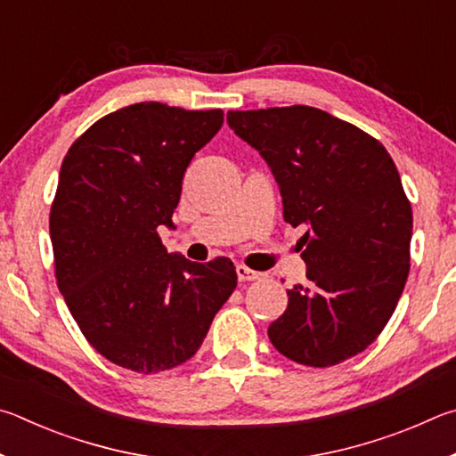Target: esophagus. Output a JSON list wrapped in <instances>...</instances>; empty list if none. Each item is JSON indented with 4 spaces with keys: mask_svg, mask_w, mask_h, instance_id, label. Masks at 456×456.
Listing matches in <instances>:
<instances>
[{
    "mask_svg": "<svg viewBox=\"0 0 456 456\" xmlns=\"http://www.w3.org/2000/svg\"><path fill=\"white\" fill-rule=\"evenodd\" d=\"M236 274H238V281H240V282L260 281V278L265 276L262 273H256V270H252V268L244 266V265H238V266H236Z\"/></svg>",
    "mask_w": 456,
    "mask_h": 456,
    "instance_id": "esophagus-1",
    "label": "esophagus"
}]
</instances>
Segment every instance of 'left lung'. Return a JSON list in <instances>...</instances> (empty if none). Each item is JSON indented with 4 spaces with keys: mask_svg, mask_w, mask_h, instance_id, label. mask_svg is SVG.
I'll list each match as a JSON object with an SVG mask.
<instances>
[{
    "mask_svg": "<svg viewBox=\"0 0 456 456\" xmlns=\"http://www.w3.org/2000/svg\"><path fill=\"white\" fill-rule=\"evenodd\" d=\"M228 126L260 151L300 238L306 286L270 324L278 353L334 366L372 345L393 316L411 268L412 210L379 140L310 106L228 111Z\"/></svg>",
    "mask_w": 456,
    "mask_h": 456,
    "instance_id": "obj_1",
    "label": "left lung"
}]
</instances>
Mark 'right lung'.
<instances>
[{
  "label": "right lung",
  "instance_id": "right-lung-1",
  "mask_svg": "<svg viewBox=\"0 0 456 456\" xmlns=\"http://www.w3.org/2000/svg\"><path fill=\"white\" fill-rule=\"evenodd\" d=\"M224 124L222 110L140 102L98 119L61 162L50 212L55 278L87 342L134 372L196 354L238 276L228 258L167 254L183 172Z\"/></svg>",
  "mask_w": 456,
  "mask_h": 456
}]
</instances>
